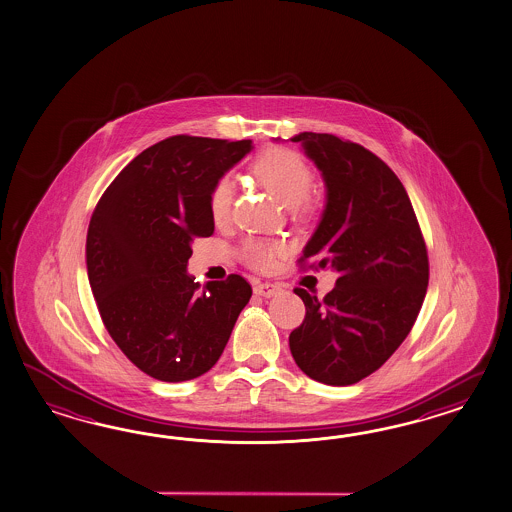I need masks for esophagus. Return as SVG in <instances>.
Returning a JSON list of instances; mask_svg holds the SVG:
<instances>
[{
  "label": "esophagus",
  "mask_w": 512,
  "mask_h": 512,
  "mask_svg": "<svg viewBox=\"0 0 512 512\" xmlns=\"http://www.w3.org/2000/svg\"><path fill=\"white\" fill-rule=\"evenodd\" d=\"M278 292H280V288H278L277 284H271V282H258L254 286V293L262 295V297H273Z\"/></svg>",
  "instance_id": "esophagus-1"
}]
</instances>
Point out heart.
Returning <instances> with one entry per match:
<instances>
[{
  "label": "heart",
  "mask_w": 512,
  "mask_h": 512,
  "mask_svg": "<svg viewBox=\"0 0 512 512\" xmlns=\"http://www.w3.org/2000/svg\"><path fill=\"white\" fill-rule=\"evenodd\" d=\"M250 174L278 202L292 205L295 213L307 215L314 209V198L308 194L314 185V172L301 153L288 147H269L250 162ZM232 204L234 181L228 176L217 177L207 194L209 215L215 224L230 219ZM284 254L286 245L282 241L267 239H247L239 249V258L256 271H271Z\"/></svg>",
  "instance_id": "b5f03b06"
}]
</instances>
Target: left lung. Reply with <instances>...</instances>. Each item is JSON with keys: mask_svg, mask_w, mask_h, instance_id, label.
I'll list each match as a JSON object with an SVG mask.
<instances>
[{"mask_svg": "<svg viewBox=\"0 0 512 512\" xmlns=\"http://www.w3.org/2000/svg\"><path fill=\"white\" fill-rule=\"evenodd\" d=\"M292 140L327 187L322 222L299 267L335 269L338 278L323 299L293 290L307 314L290 335V351L308 378L351 385L376 372L417 320L430 275L426 243L408 192L378 155L335 134L301 132Z\"/></svg>", "mask_w": 512, "mask_h": 512, "instance_id": "1", "label": "left lung"}]
</instances>
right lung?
<instances>
[{
	"instance_id": "1",
	"label": "right lung",
	"mask_w": 512,
	"mask_h": 512,
	"mask_svg": "<svg viewBox=\"0 0 512 512\" xmlns=\"http://www.w3.org/2000/svg\"><path fill=\"white\" fill-rule=\"evenodd\" d=\"M252 140L177 134L147 147L104 190L91 215V292L117 348L155 380H194L219 361L252 288L241 275L200 286L190 243L215 222L207 194Z\"/></svg>"
}]
</instances>
